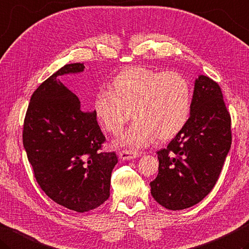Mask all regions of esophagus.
I'll list each match as a JSON object with an SVG mask.
<instances>
[{"instance_id": "obj_1", "label": "esophagus", "mask_w": 249, "mask_h": 249, "mask_svg": "<svg viewBox=\"0 0 249 249\" xmlns=\"http://www.w3.org/2000/svg\"><path fill=\"white\" fill-rule=\"evenodd\" d=\"M141 157V152L138 151H130V150H123L120 152V158L123 160H134L136 158Z\"/></svg>"}]
</instances>
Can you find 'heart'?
Masks as SVG:
<instances>
[{
	"label": "heart",
	"instance_id": "obj_1",
	"mask_svg": "<svg viewBox=\"0 0 249 249\" xmlns=\"http://www.w3.org/2000/svg\"><path fill=\"white\" fill-rule=\"evenodd\" d=\"M109 91L96 95L94 107L101 125L119 135L129 121L134 123L119 144L142 148L155 138L170 140L189 120L192 90L189 81L176 71L133 67L121 71L109 83Z\"/></svg>",
	"mask_w": 249,
	"mask_h": 249
}]
</instances>
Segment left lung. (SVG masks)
<instances>
[{
	"instance_id": "obj_1",
	"label": "left lung",
	"mask_w": 249,
	"mask_h": 249,
	"mask_svg": "<svg viewBox=\"0 0 249 249\" xmlns=\"http://www.w3.org/2000/svg\"><path fill=\"white\" fill-rule=\"evenodd\" d=\"M231 142V116L220 86L198 75L187 124L157 152L159 174L150 182L155 201L170 211L201 202L215 187Z\"/></svg>"
}]
</instances>
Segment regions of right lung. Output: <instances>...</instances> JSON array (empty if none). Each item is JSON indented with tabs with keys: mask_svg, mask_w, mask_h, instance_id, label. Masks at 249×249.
Returning a JSON list of instances; mask_svg holds the SVG:
<instances>
[{
	"mask_svg": "<svg viewBox=\"0 0 249 249\" xmlns=\"http://www.w3.org/2000/svg\"><path fill=\"white\" fill-rule=\"evenodd\" d=\"M70 63L33 92L23 123L22 143L38 186L53 202L77 213L110 196L115 152H101L106 137L96 112H84L77 96L58 79L84 71Z\"/></svg>",
	"mask_w": 249,
	"mask_h": 249,
	"instance_id": "right-lung-1",
	"label": "right lung"
}]
</instances>
